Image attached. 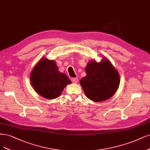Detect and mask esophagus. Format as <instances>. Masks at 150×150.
<instances>
[{
	"instance_id": "1",
	"label": "esophagus",
	"mask_w": 150,
	"mask_h": 150,
	"mask_svg": "<svg viewBox=\"0 0 150 150\" xmlns=\"http://www.w3.org/2000/svg\"><path fill=\"white\" fill-rule=\"evenodd\" d=\"M71 80H72V81H73V83H74V84L77 83L79 81V79L77 78V77H74V78H72Z\"/></svg>"
}]
</instances>
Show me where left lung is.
I'll use <instances>...</instances> for the list:
<instances>
[{"label":"left lung","instance_id":"1","mask_svg":"<svg viewBox=\"0 0 150 150\" xmlns=\"http://www.w3.org/2000/svg\"><path fill=\"white\" fill-rule=\"evenodd\" d=\"M87 75L80 84L87 97L92 101L106 100L115 94L120 84V76L109 60L104 58L100 63L92 60L86 67Z\"/></svg>","mask_w":150,"mask_h":150}]
</instances>
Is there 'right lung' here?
<instances>
[{"mask_svg": "<svg viewBox=\"0 0 150 150\" xmlns=\"http://www.w3.org/2000/svg\"><path fill=\"white\" fill-rule=\"evenodd\" d=\"M31 84L38 94L47 99L58 97L64 87L71 83L65 74L58 71L54 60L43 58L30 74Z\"/></svg>", "mask_w": 150, "mask_h": 150, "instance_id": "add662e5", "label": "right lung"}]
</instances>
